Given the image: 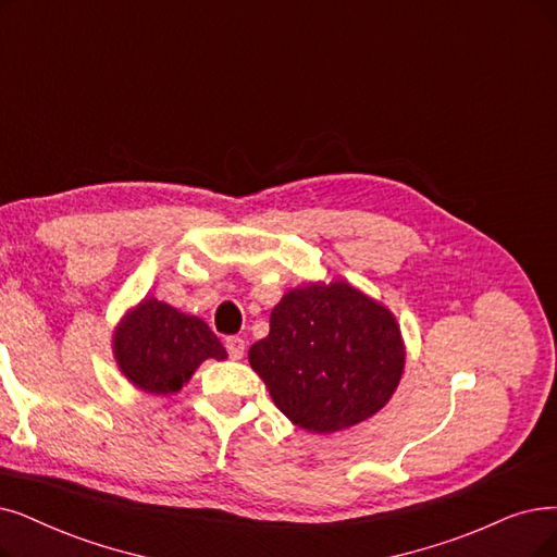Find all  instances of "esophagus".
Returning <instances> with one entry per match:
<instances>
[{"label": "esophagus", "instance_id": "esophagus-1", "mask_svg": "<svg viewBox=\"0 0 557 557\" xmlns=\"http://www.w3.org/2000/svg\"><path fill=\"white\" fill-rule=\"evenodd\" d=\"M226 349H228L231 359H242L244 349H247V345H244V341H242L239 336H228V338H226Z\"/></svg>", "mask_w": 557, "mask_h": 557}]
</instances>
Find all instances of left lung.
Instances as JSON below:
<instances>
[{
	"label": "left lung",
	"mask_w": 557,
	"mask_h": 557,
	"mask_svg": "<svg viewBox=\"0 0 557 557\" xmlns=\"http://www.w3.org/2000/svg\"><path fill=\"white\" fill-rule=\"evenodd\" d=\"M391 310L345 281L285 293L270 336L249 349L274 405L297 428L331 434L380 411L405 370Z\"/></svg>",
	"instance_id": "obj_1"
}]
</instances>
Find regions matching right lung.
<instances>
[{"label":"right lung","mask_w":557,"mask_h":557,"mask_svg":"<svg viewBox=\"0 0 557 557\" xmlns=\"http://www.w3.org/2000/svg\"><path fill=\"white\" fill-rule=\"evenodd\" d=\"M114 356L121 372L152 395L177 393L206 359H226L210 326L173 306L144 299L114 331Z\"/></svg>","instance_id":"add662e5"}]
</instances>
